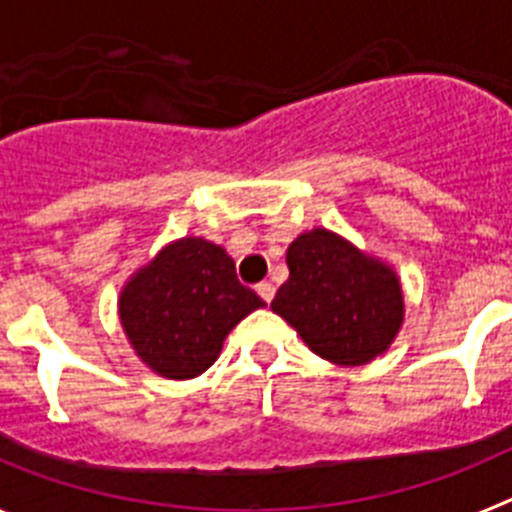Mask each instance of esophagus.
Instances as JSON below:
<instances>
[{
  "label": "esophagus",
  "mask_w": 512,
  "mask_h": 512,
  "mask_svg": "<svg viewBox=\"0 0 512 512\" xmlns=\"http://www.w3.org/2000/svg\"><path fill=\"white\" fill-rule=\"evenodd\" d=\"M256 292H259L261 300H264L266 305H269V302L274 300V292H277V289H274V284H271V282H261L259 287H256Z\"/></svg>",
  "instance_id": "1"
}]
</instances>
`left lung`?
<instances>
[{
  "instance_id": "1",
  "label": "left lung",
  "mask_w": 512,
  "mask_h": 512,
  "mask_svg": "<svg viewBox=\"0 0 512 512\" xmlns=\"http://www.w3.org/2000/svg\"><path fill=\"white\" fill-rule=\"evenodd\" d=\"M289 279L271 310L297 330L312 354L338 366L382 356L405 320L395 266L333 233L305 230L287 248Z\"/></svg>"
}]
</instances>
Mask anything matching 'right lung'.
<instances>
[{
    "mask_svg": "<svg viewBox=\"0 0 512 512\" xmlns=\"http://www.w3.org/2000/svg\"><path fill=\"white\" fill-rule=\"evenodd\" d=\"M266 302L235 279L223 246L184 235L122 284L117 315L130 348L166 379L207 372L230 330Z\"/></svg>",
    "mask_w": 512,
    "mask_h": 512,
    "instance_id": "obj_1",
    "label": "right lung"
}]
</instances>
